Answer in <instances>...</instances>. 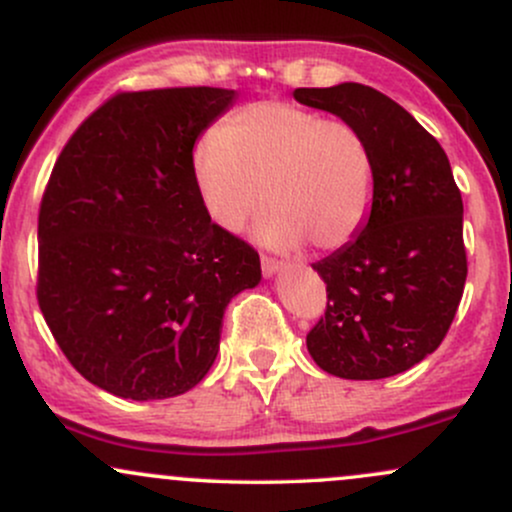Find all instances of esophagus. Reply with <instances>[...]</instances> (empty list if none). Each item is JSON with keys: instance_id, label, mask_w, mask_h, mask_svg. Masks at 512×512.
<instances>
[{"instance_id": "obj_1", "label": "esophagus", "mask_w": 512, "mask_h": 512, "mask_svg": "<svg viewBox=\"0 0 512 512\" xmlns=\"http://www.w3.org/2000/svg\"><path fill=\"white\" fill-rule=\"evenodd\" d=\"M280 268H283V263L275 261V258H268V256L261 258V271H263V275H266V278H273V275L278 273Z\"/></svg>"}]
</instances>
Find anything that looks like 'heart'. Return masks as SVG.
Instances as JSON below:
<instances>
[{"label": "heart", "instance_id": "1", "mask_svg": "<svg viewBox=\"0 0 512 512\" xmlns=\"http://www.w3.org/2000/svg\"><path fill=\"white\" fill-rule=\"evenodd\" d=\"M203 210L237 232L261 208L256 237L271 249L312 241L321 251L358 237L375 200V159L355 125L285 101H258L191 149Z\"/></svg>", "mask_w": 512, "mask_h": 512}]
</instances>
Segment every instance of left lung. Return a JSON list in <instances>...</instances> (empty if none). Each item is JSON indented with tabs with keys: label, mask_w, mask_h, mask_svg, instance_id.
I'll use <instances>...</instances> for the list:
<instances>
[{
	"label": "left lung",
	"mask_w": 512,
	"mask_h": 512,
	"mask_svg": "<svg viewBox=\"0 0 512 512\" xmlns=\"http://www.w3.org/2000/svg\"><path fill=\"white\" fill-rule=\"evenodd\" d=\"M292 96L355 125L375 159L363 229L312 266L329 302L307 350L343 380L399 375L440 346L462 300V193L440 142L372 86L343 82Z\"/></svg>",
	"instance_id": "1"
}]
</instances>
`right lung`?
<instances>
[{
  "mask_svg": "<svg viewBox=\"0 0 512 512\" xmlns=\"http://www.w3.org/2000/svg\"><path fill=\"white\" fill-rule=\"evenodd\" d=\"M215 86L125 91L79 125L38 215V304L74 370L132 401L208 375L229 300L261 283L203 210L191 149L234 103Z\"/></svg>",
  "mask_w": 512,
  "mask_h": 512,
  "instance_id": "right-lung-1",
  "label": "right lung"
}]
</instances>
